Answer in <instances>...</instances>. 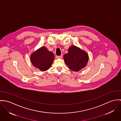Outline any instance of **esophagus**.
<instances>
[{
  "label": "esophagus",
  "instance_id": "34e87169",
  "mask_svg": "<svg viewBox=\"0 0 121 121\" xmlns=\"http://www.w3.org/2000/svg\"><path fill=\"white\" fill-rule=\"evenodd\" d=\"M62 56H56V58L57 59H60V58H61Z\"/></svg>",
  "mask_w": 121,
  "mask_h": 121
}]
</instances>
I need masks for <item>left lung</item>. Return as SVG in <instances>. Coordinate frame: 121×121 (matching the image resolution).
Segmentation results:
<instances>
[{
  "label": "left lung",
  "mask_w": 121,
  "mask_h": 121,
  "mask_svg": "<svg viewBox=\"0 0 121 121\" xmlns=\"http://www.w3.org/2000/svg\"><path fill=\"white\" fill-rule=\"evenodd\" d=\"M63 58L69 69L78 71L86 66L88 56L86 52L73 46L69 48L68 53L64 55Z\"/></svg>",
  "instance_id": "1"
}]
</instances>
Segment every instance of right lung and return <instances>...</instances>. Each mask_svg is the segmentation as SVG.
<instances>
[{
  "mask_svg": "<svg viewBox=\"0 0 121 121\" xmlns=\"http://www.w3.org/2000/svg\"><path fill=\"white\" fill-rule=\"evenodd\" d=\"M54 59L53 53L44 47L34 52L31 56V60L35 67L45 71L51 67Z\"/></svg>",
  "mask_w": 121,
  "mask_h": 121,
  "instance_id": "right-lung-1",
  "label": "right lung"
}]
</instances>
